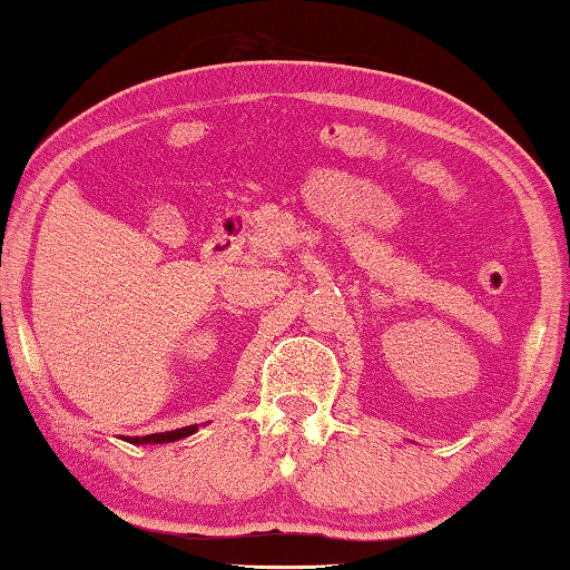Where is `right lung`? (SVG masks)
Returning <instances> with one entry per match:
<instances>
[{"label": "right lung", "instance_id": "1", "mask_svg": "<svg viewBox=\"0 0 570 570\" xmlns=\"http://www.w3.org/2000/svg\"><path fill=\"white\" fill-rule=\"evenodd\" d=\"M194 431H199V426H186V429H177V431H167V433H149V436H137L129 439L131 443H171L184 436H191Z\"/></svg>", "mask_w": 570, "mask_h": 570}]
</instances>
